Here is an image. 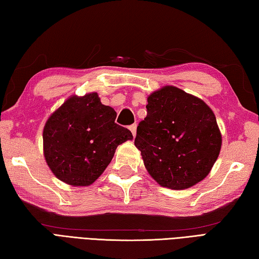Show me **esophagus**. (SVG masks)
<instances>
[{
	"label": "esophagus",
	"instance_id": "esophagus-1",
	"mask_svg": "<svg viewBox=\"0 0 259 259\" xmlns=\"http://www.w3.org/2000/svg\"><path fill=\"white\" fill-rule=\"evenodd\" d=\"M129 129H130L131 133H133V136L136 137V134H137V124H136V123H135V124H131V125L129 126Z\"/></svg>",
	"mask_w": 259,
	"mask_h": 259
}]
</instances>
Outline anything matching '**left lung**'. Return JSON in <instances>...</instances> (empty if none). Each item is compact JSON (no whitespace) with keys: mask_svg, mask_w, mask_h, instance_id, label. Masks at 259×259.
<instances>
[{"mask_svg":"<svg viewBox=\"0 0 259 259\" xmlns=\"http://www.w3.org/2000/svg\"><path fill=\"white\" fill-rule=\"evenodd\" d=\"M147 117L137 126L135 145L157 183L180 190L210 171L222 148L211 109L200 99L172 85L148 97Z\"/></svg>","mask_w":259,"mask_h":259,"instance_id":"8db88e82","label":"left lung"}]
</instances>
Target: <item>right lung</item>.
I'll return each mask as SVG.
<instances>
[{
  "instance_id": "right-lung-1",
  "label": "right lung",
  "mask_w": 259,
  "mask_h": 259,
  "mask_svg": "<svg viewBox=\"0 0 259 259\" xmlns=\"http://www.w3.org/2000/svg\"><path fill=\"white\" fill-rule=\"evenodd\" d=\"M117 113L96 92L71 97L54 112L43 130L49 167L72 186H89L111 162L117 147L133 139L129 129L114 122Z\"/></svg>"
}]
</instances>
